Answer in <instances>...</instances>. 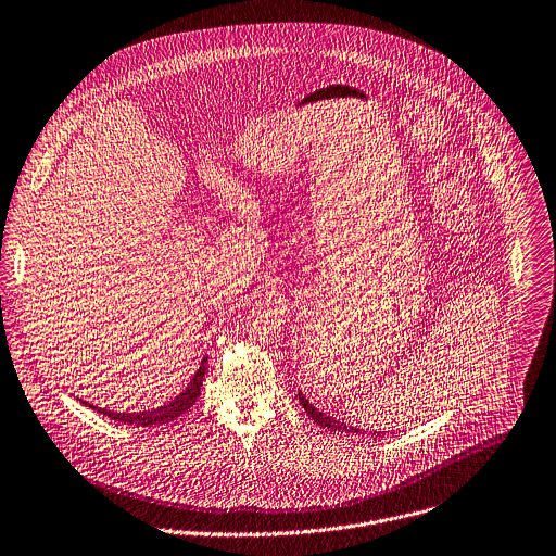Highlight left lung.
<instances>
[{
    "label": "left lung",
    "instance_id": "1",
    "mask_svg": "<svg viewBox=\"0 0 556 556\" xmlns=\"http://www.w3.org/2000/svg\"><path fill=\"white\" fill-rule=\"evenodd\" d=\"M298 400H300V404H302V408L308 413V417L317 424V426H321V428H328V430H337V432H356V434H361V428H354V426H345L343 421H339V419H334V417H330V415H326V413H321L319 408H315L308 400H306V395L300 391L298 393ZM376 434V432H374ZM378 437V434H376Z\"/></svg>",
    "mask_w": 556,
    "mask_h": 556
}]
</instances>
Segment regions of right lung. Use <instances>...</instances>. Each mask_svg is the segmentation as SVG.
Here are the masks:
<instances>
[{
	"label": "right lung",
	"instance_id": "right-lung-1",
	"mask_svg": "<svg viewBox=\"0 0 556 556\" xmlns=\"http://www.w3.org/2000/svg\"><path fill=\"white\" fill-rule=\"evenodd\" d=\"M206 363H208V356L202 358L200 363V369L193 374L191 382L187 384V389L176 395L172 402L159 406V408H152V410H143V413H117V410H106V408H100V406H93L89 404V408L102 413V415H109L111 419L115 421H122L126 426H141V428H150V426H161V424H167V421H174L178 419L182 413H187L195 400L200 397V389H202V380H204V374H206ZM87 404V402H85Z\"/></svg>",
	"mask_w": 556,
	"mask_h": 556
}]
</instances>
